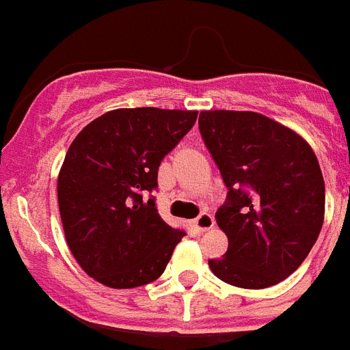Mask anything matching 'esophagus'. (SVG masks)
<instances>
[{
  "instance_id": "34e87169",
  "label": "esophagus",
  "mask_w": 350,
  "mask_h": 350,
  "mask_svg": "<svg viewBox=\"0 0 350 350\" xmlns=\"http://www.w3.org/2000/svg\"><path fill=\"white\" fill-rule=\"evenodd\" d=\"M193 225H195V229L198 230V232H206V230L213 229L215 218H213L209 213H200V215L196 216L195 220H193Z\"/></svg>"
}]
</instances>
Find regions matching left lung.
Returning a JSON list of instances; mask_svg holds the SVG:
<instances>
[{
  "label": "left lung",
  "mask_w": 350,
  "mask_h": 350,
  "mask_svg": "<svg viewBox=\"0 0 350 350\" xmlns=\"http://www.w3.org/2000/svg\"><path fill=\"white\" fill-rule=\"evenodd\" d=\"M198 129L229 189L216 211L229 248L209 259V268L247 290L284 281L308 258L324 224L319 159L299 134L258 112L204 111Z\"/></svg>",
  "instance_id": "1"
}]
</instances>
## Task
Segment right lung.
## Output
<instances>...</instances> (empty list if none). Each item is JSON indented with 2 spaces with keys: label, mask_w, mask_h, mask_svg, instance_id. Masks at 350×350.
Segmentation results:
<instances>
[{
  "label": "right lung",
  "mask_w": 350,
  "mask_h": 350,
  "mask_svg": "<svg viewBox=\"0 0 350 350\" xmlns=\"http://www.w3.org/2000/svg\"><path fill=\"white\" fill-rule=\"evenodd\" d=\"M196 111L116 109L69 146L57 195L66 241L83 272L109 288L155 281L186 236L159 216L163 159L193 129Z\"/></svg>",
  "instance_id": "right-lung-1"
}]
</instances>
